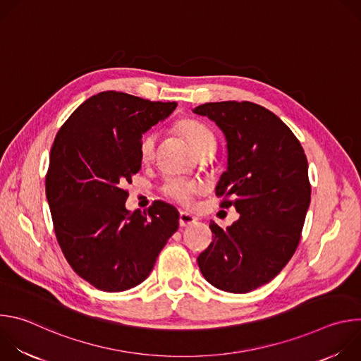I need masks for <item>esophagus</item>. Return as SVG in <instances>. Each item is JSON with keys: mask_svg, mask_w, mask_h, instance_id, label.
<instances>
[{"mask_svg": "<svg viewBox=\"0 0 361 361\" xmlns=\"http://www.w3.org/2000/svg\"><path fill=\"white\" fill-rule=\"evenodd\" d=\"M197 223V219L192 217L191 214L188 213H180V226L181 227H190L192 224Z\"/></svg>", "mask_w": 361, "mask_h": 361, "instance_id": "esophagus-1", "label": "esophagus"}]
</instances>
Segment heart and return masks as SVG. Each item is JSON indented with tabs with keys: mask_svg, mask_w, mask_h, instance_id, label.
<instances>
[{
	"mask_svg": "<svg viewBox=\"0 0 361 361\" xmlns=\"http://www.w3.org/2000/svg\"><path fill=\"white\" fill-rule=\"evenodd\" d=\"M177 131L183 135V138L188 142V145L195 151V154L209 142L216 141L213 133L205 127L204 124L191 120V118H184L180 120L176 126ZM157 134L156 133H148L145 134L141 141H140V157L142 161H151L156 156V148H157ZM164 194L171 198L173 201L178 202L183 207H190L192 198L195 194H198L200 187L190 180L184 178H169L163 187Z\"/></svg>",
	"mask_w": 361,
	"mask_h": 361,
	"instance_id": "heart-1",
	"label": "heart"
}]
</instances>
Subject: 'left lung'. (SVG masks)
Segmentation results:
<instances>
[{
    "instance_id": "left-lung-1",
    "label": "left lung",
    "mask_w": 361,
    "mask_h": 361,
    "mask_svg": "<svg viewBox=\"0 0 361 361\" xmlns=\"http://www.w3.org/2000/svg\"><path fill=\"white\" fill-rule=\"evenodd\" d=\"M192 113L226 135L227 170L216 195L240 214L227 230L210 223L213 241L197 263L214 287L248 293L271 281L298 245L312 192L305 154L293 131L254 102H205Z\"/></svg>"
}]
</instances>
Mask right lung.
<instances>
[{
  "label": "right lung",
  "instance_id": "obj_1",
  "mask_svg": "<svg viewBox=\"0 0 361 361\" xmlns=\"http://www.w3.org/2000/svg\"><path fill=\"white\" fill-rule=\"evenodd\" d=\"M176 107L102 91L68 117L51 147L45 194L57 241L73 270L98 290L142 283L178 228L173 205L154 201L147 213H131L124 190L141 169L142 134Z\"/></svg>",
  "mask_w": 361,
  "mask_h": 361
}]
</instances>
